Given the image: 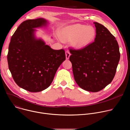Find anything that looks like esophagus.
<instances>
[{"mask_svg": "<svg viewBox=\"0 0 130 130\" xmlns=\"http://www.w3.org/2000/svg\"><path fill=\"white\" fill-rule=\"evenodd\" d=\"M65 55H66V59L67 60L69 59V57L70 56V52H69V50L66 51V52H65Z\"/></svg>", "mask_w": 130, "mask_h": 130, "instance_id": "esophagus-1", "label": "esophagus"}]
</instances>
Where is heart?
I'll return each mask as SVG.
<instances>
[{"label":"heart","instance_id":"b5f03b06","mask_svg":"<svg viewBox=\"0 0 130 130\" xmlns=\"http://www.w3.org/2000/svg\"><path fill=\"white\" fill-rule=\"evenodd\" d=\"M60 38L63 42L71 40L72 46L76 49L86 47L96 36V30L91 26L77 24L63 28L60 31Z\"/></svg>","mask_w":130,"mask_h":130}]
</instances>
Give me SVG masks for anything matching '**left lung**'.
<instances>
[{"label": "left lung", "mask_w": 130, "mask_h": 130, "mask_svg": "<svg viewBox=\"0 0 130 130\" xmlns=\"http://www.w3.org/2000/svg\"><path fill=\"white\" fill-rule=\"evenodd\" d=\"M94 24L95 41L81 49H70L69 60L79 86L88 91L98 92L113 80L120 54L115 37L103 25Z\"/></svg>", "instance_id": "1"}]
</instances>
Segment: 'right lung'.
Segmentation results:
<instances>
[{
	"instance_id": "right-lung-1",
	"label": "right lung",
	"mask_w": 130,
	"mask_h": 130,
	"mask_svg": "<svg viewBox=\"0 0 130 130\" xmlns=\"http://www.w3.org/2000/svg\"><path fill=\"white\" fill-rule=\"evenodd\" d=\"M47 23L42 18L23 22L9 46L7 59L13 79L18 86L30 92L48 88L66 59L64 49H52L35 37L34 28L45 27Z\"/></svg>"
}]
</instances>
